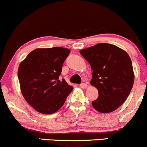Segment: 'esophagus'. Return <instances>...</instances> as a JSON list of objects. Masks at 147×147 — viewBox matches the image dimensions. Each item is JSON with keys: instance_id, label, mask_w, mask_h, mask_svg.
Masks as SVG:
<instances>
[{"instance_id": "34e87169", "label": "esophagus", "mask_w": 147, "mask_h": 147, "mask_svg": "<svg viewBox=\"0 0 147 147\" xmlns=\"http://www.w3.org/2000/svg\"><path fill=\"white\" fill-rule=\"evenodd\" d=\"M88 85L86 83H82L80 84V87L82 88H87Z\"/></svg>"}]
</instances>
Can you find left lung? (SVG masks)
<instances>
[{
	"label": "left lung",
	"mask_w": 147,
	"mask_h": 147,
	"mask_svg": "<svg viewBox=\"0 0 147 147\" xmlns=\"http://www.w3.org/2000/svg\"><path fill=\"white\" fill-rule=\"evenodd\" d=\"M92 70L91 85L98 90L92 105L102 113L115 111L125 102L134 82L131 58L122 49L99 43L80 51Z\"/></svg>",
	"instance_id": "obj_1"
}]
</instances>
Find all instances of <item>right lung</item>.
I'll return each mask as SVG.
<instances>
[{
  "label": "right lung",
  "instance_id": "obj_1",
  "mask_svg": "<svg viewBox=\"0 0 147 147\" xmlns=\"http://www.w3.org/2000/svg\"><path fill=\"white\" fill-rule=\"evenodd\" d=\"M70 50L54 47L32 51L18 70L21 92L33 109L43 114L57 112L63 105L73 87L59 79L62 65Z\"/></svg>",
  "mask_w": 147,
  "mask_h": 147
}]
</instances>
